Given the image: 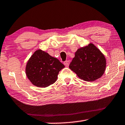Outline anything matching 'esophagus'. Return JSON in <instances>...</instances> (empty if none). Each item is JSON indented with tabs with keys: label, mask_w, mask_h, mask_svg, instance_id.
Here are the masks:
<instances>
[{
	"label": "esophagus",
	"mask_w": 125,
	"mask_h": 125,
	"mask_svg": "<svg viewBox=\"0 0 125 125\" xmlns=\"http://www.w3.org/2000/svg\"><path fill=\"white\" fill-rule=\"evenodd\" d=\"M69 64H70L69 60H67V61H64V64L66 67H68V65H69Z\"/></svg>",
	"instance_id": "esophagus-1"
}]
</instances>
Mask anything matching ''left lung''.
<instances>
[{
  "label": "left lung",
  "mask_w": 125,
  "mask_h": 125,
  "mask_svg": "<svg viewBox=\"0 0 125 125\" xmlns=\"http://www.w3.org/2000/svg\"><path fill=\"white\" fill-rule=\"evenodd\" d=\"M69 68L82 80L93 82L105 72L106 59L100 49L91 43L77 49Z\"/></svg>",
  "instance_id": "1"
}]
</instances>
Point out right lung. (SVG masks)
I'll return each mask as SVG.
<instances>
[{"instance_id":"add662e5","label":"right lung","mask_w":125,"mask_h":125,"mask_svg":"<svg viewBox=\"0 0 125 125\" xmlns=\"http://www.w3.org/2000/svg\"><path fill=\"white\" fill-rule=\"evenodd\" d=\"M64 67L57 58L38 49L27 61L25 74L33 85L46 88L57 81L59 72Z\"/></svg>"}]
</instances>
